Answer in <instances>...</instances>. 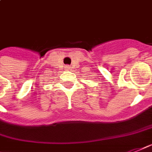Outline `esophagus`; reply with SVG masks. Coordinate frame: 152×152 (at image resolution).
<instances>
[{
  "label": "esophagus",
  "mask_w": 152,
  "mask_h": 152,
  "mask_svg": "<svg viewBox=\"0 0 152 152\" xmlns=\"http://www.w3.org/2000/svg\"><path fill=\"white\" fill-rule=\"evenodd\" d=\"M66 68H67V69H69V68H70V67H69V65H67V66H66Z\"/></svg>",
  "instance_id": "1"
}]
</instances>
